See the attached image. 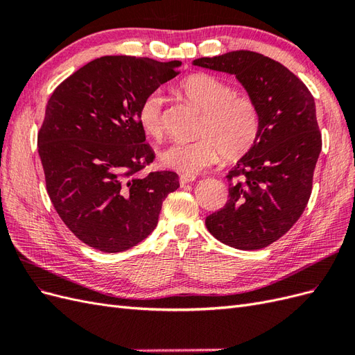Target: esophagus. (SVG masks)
Here are the masks:
<instances>
[{
    "mask_svg": "<svg viewBox=\"0 0 355 355\" xmlns=\"http://www.w3.org/2000/svg\"><path fill=\"white\" fill-rule=\"evenodd\" d=\"M194 180H196L194 175H180L179 176V182H180L182 187H185V185L191 184V182H194Z\"/></svg>",
    "mask_w": 355,
    "mask_h": 355,
    "instance_id": "34e87169",
    "label": "esophagus"
}]
</instances>
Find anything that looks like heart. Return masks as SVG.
Listing matches in <instances>:
<instances>
[{"instance_id": "b5f03b06", "label": "heart", "mask_w": 355, "mask_h": 355, "mask_svg": "<svg viewBox=\"0 0 355 355\" xmlns=\"http://www.w3.org/2000/svg\"><path fill=\"white\" fill-rule=\"evenodd\" d=\"M180 90L202 118L197 141H178L159 154L161 164L184 175H196L223 155L235 159L249 153L259 135V111L256 103L235 93L232 85L210 73H194L180 83ZM139 124L151 137L164 133L163 96L148 94L139 108Z\"/></svg>"}]
</instances>
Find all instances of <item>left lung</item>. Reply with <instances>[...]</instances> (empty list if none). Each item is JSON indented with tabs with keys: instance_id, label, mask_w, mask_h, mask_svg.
I'll return each mask as SVG.
<instances>
[{
	"instance_id": "obj_1",
	"label": "left lung",
	"mask_w": 355,
	"mask_h": 355,
	"mask_svg": "<svg viewBox=\"0 0 355 355\" xmlns=\"http://www.w3.org/2000/svg\"><path fill=\"white\" fill-rule=\"evenodd\" d=\"M192 63L234 75L256 103L261 121L254 145L227 176L228 202L206 218V227L234 249H263L293 227L308 204L321 153L314 98L293 72L254 51Z\"/></svg>"
}]
</instances>
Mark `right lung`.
Returning a JSON list of instances; mask_svg holds the SVG:
<instances>
[{
	"label": "right lung",
	"instance_id": "add662e5",
	"mask_svg": "<svg viewBox=\"0 0 355 355\" xmlns=\"http://www.w3.org/2000/svg\"><path fill=\"white\" fill-rule=\"evenodd\" d=\"M182 62L103 56L75 71L47 102L38 154L60 219L87 245L118 253L151 234L175 171L139 176L155 155L139 108Z\"/></svg>",
	"mask_w": 355,
	"mask_h": 355
}]
</instances>
